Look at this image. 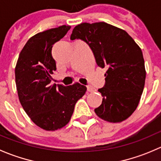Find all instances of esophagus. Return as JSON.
<instances>
[{
    "label": "esophagus",
    "instance_id": "34e87169",
    "mask_svg": "<svg viewBox=\"0 0 161 161\" xmlns=\"http://www.w3.org/2000/svg\"><path fill=\"white\" fill-rule=\"evenodd\" d=\"M87 91H88V92H92L95 91V89H94L93 87L91 86H87Z\"/></svg>",
    "mask_w": 161,
    "mask_h": 161
}]
</instances>
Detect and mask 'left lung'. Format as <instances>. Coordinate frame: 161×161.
<instances>
[{"label": "left lung", "mask_w": 161, "mask_h": 161, "mask_svg": "<svg viewBox=\"0 0 161 161\" xmlns=\"http://www.w3.org/2000/svg\"><path fill=\"white\" fill-rule=\"evenodd\" d=\"M71 40H81L90 47L97 65L108 67L103 97L95 113L110 122L127 119L140 100L146 79L142 52L125 30L106 22L84 23L73 29Z\"/></svg>", "instance_id": "obj_1"}]
</instances>
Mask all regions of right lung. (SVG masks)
Returning <instances> with one entry per match:
<instances>
[{
	"label": "right lung",
	"mask_w": 161,
	"mask_h": 161,
	"mask_svg": "<svg viewBox=\"0 0 161 161\" xmlns=\"http://www.w3.org/2000/svg\"><path fill=\"white\" fill-rule=\"evenodd\" d=\"M70 29V25H61L36 34L25 43L16 64L19 101L31 120L47 131L69 123L76 102L86 91L79 82L69 86L50 84L51 74L56 70L52 47Z\"/></svg>",
	"instance_id": "add662e5"
}]
</instances>
